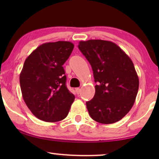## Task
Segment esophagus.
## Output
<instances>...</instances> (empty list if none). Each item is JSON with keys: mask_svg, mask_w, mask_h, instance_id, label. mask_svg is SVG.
Instances as JSON below:
<instances>
[{"mask_svg": "<svg viewBox=\"0 0 159 159\" xmlns=\"http://www.w3.org/2000/svg\"><path fill=\"white\" fill-rule=\"evenodd\" d=\"M75 91H76V93H77V94H80V92H81V89H80V88H77L75 89Z\"/></svg>", "mask_w": 159, "mask_h": 159, "instance_id": "esophagus-1", "label": "esophagus"}]
</instances>
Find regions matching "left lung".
Returning <instances> with one entry per match:
<instances>
[{
	"label": "left lung",
	"instance_id": "8db88e82",
	"mask_svg": "<svg viewBox=\"0 0 159 159\" xmlns=\"http://www.w3.org/2000/svg\"><path fill=\"white\" fill-rule=\"evenodd\" d=\"M78 48L98 83L93 98L86 102L90 117L106 125L121 120L133 106L138 92V76L132 60L111 41H80Z\"/></svg>",
	"mask_w": 159,
	"mask_h": 159
}]
</instances>
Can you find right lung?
<instances>
[{
    "instance_id": "right-lung-1",
    "label": "right lung",
    "mask_w": 159,
    "mask_h": 159,
    "mask_svg": "<svg viewBox=\"0 0 159 159\" xmlns=\"http://www.w3.org/2000/svg\"><path fill=\"white\" fill-rule=\"evenodd\" d=\"M74 46L69 41L45 43L26 58L19 76L21 94L29 109L40 120H63L75 101L66 88L62 66Z\"/></svg>"
}]
</instances>
